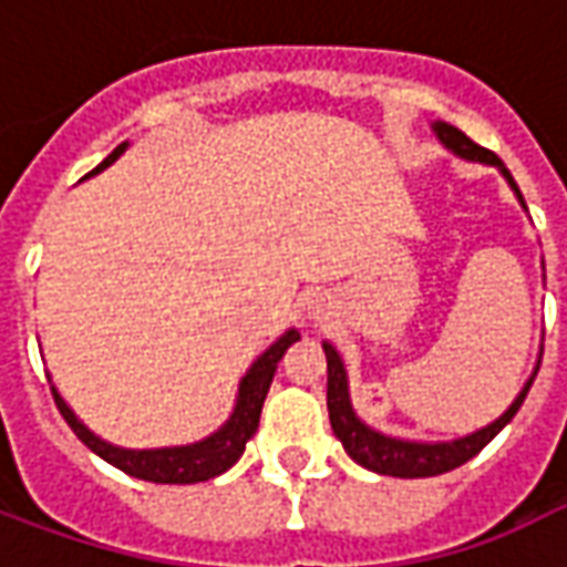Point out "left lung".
I'll list each match as a JSON object with an SVG mask.
<instances>
[{
	"instance_id": "obj_1",
	"label": "left lung",
	"mask_w": 567,
	"mask_h": 567,
	"mask_svg": "<svg viewBox=\"0 0 567 567\" xmlns=\"http://www.w3.org/2000/svg\"><path fill=\"white\" fill-rule=\"evenodd\" d=\"M434 130H437L440 142H443L446 148L455 151V154H462L467 161L501 166V161L492 151L480 148V145H476L471 136H464L458 127H452V124H434ZM501 173L507 175L511 187L519 194L513 175L507 173L504 166H501ZM519 199H523V194H519ZM324 355H328V413H331L333 434L340 437L343 450L349 452L361 467H368V471H377V474L385 476H404V480L446 474L452 467H462L464 462H471L476 452L483 450L488 440L495 437L501 427L516 416V410L523 406L525 394L532 389V380H528L523 392H519V398L511 404V410L501 419H495L492 425L483 427V431L471 434V437L452 440V443H410V440L385 437V434L373 431V427H368L355 416V410L349 404V385H346L343 361H340V355H337V349H333L331 343H324Z\"/></svg>"
}]
</instances>
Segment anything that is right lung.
<instances>
[{
    "label": "right lung",
    "instance_id": "add662e5",
    "mask_svg": "<svg viewBox=\"0 0 567 567\" xmlns=\"http://www.w3.org/2000/svg\"><path fill=\"white\" fill-rule=\"evenodd\" d=\"M127 148L117 145L109 157H105L93 173L105 169L109 163H115L121 154ZM91 173V175H93ZM300 333L288 331L279 340L272 343L264 355L255 361V368L248 370L246 380L239 385V401H236L234 416L227 419V425L221 431H215L212 437L199 440V443H190V446H175V450H121V446H112L100 440L93 431L81 425L75 413L69 410L66 401L56 394L54 389V401L60 416L66 419V425L75 431V437L93 450L100 458H105L109 464H115L117 471H124L130 476H140V480H148V483H203V480H212V476L224 474L227 467H234L239 462V455L246 452V443L251 440V434L258 431L260 422V410H264V398L270 392L272 373H276V364L282 361V355L288 352V346L297 343Z\"/></svg>",
    "mask_w": 567,
    "mask_h": 567
}]
</instances>
